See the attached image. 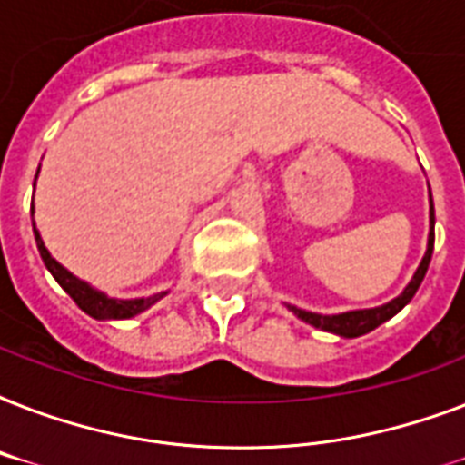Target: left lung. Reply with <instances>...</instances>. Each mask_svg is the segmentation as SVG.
I'll return each instance as SVG.
<instances>
[{"label":"left lung","instance_id":"left-lung-1","mask_svg":"<svg viewBox=\"0 0 465 465\" xmlns=\"http://www.w3.org/2000/svg\"><path fill=\"white\" fill-rule=\"evenodd\" d=\"M430 236H427V251L422 262L415 270V275L408 282V287L403 290V294H398L396 299H391L389 304L376 306V309H360V311H345V313H335V316H323V313H311V311L297 309V306H290V311H294L304 323L313 325V328H321V331L335 332L340 338H360L364 332L374 331L381 323H386L389 318H393L398 311L403 309L412 297L415 292L425 280V272L430 268V261H432V251H434V204H432V193H430Z\"/></svg>","mask_w":465,"mask_h":465}]
</instances>
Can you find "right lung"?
Listing matches in <instances>:
<instances>
[{
	"label": "right lung",
	"instance_id": "add662e5",
	"mask_svg": "<svg viewBox=\"0 0 465 465\" xmlns=\"http://www.w3.org/2000/svg\"><path fill=\"white\" fill-rule=\"evenodd\" d=\"M33 214V210H31ZM33 233H35V243H38L40 258L45 262V268L50 270V275L57 280L62 290L67 292L69 297L74 299L76 306L84 311V313H89L91 318H98V321H120V318H133L142 311H147L149 306H154L161 297H166V292H161V294H154V297L147 299H113L104 292L94 290L91 284H86L84 280L74 277L69 272L67 268H62L60 262L54 261L50 251L45 248L43 239H40L38 229H35V222H33Z\"/></svg>",
	"mask_w": 465,
	"mask_h": 465
}]
</instances>
